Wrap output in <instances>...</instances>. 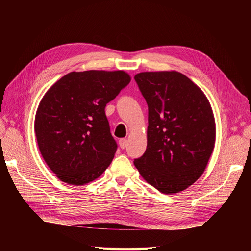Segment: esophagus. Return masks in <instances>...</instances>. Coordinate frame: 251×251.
<instances>
[{
  "instance_id": "1",
  "label": "esophagus",
  "mask_w": 251,
  "mask_h": 251,
  "mask_svg": "<svg viewBox=\"0 0 251 251\" xmlns=\"http://www.w3.org/2000/svg\"><path fill=\"white\" fill-rule=\"evenodd\" d=\"M127 143H128V141L125 138H121L120 140H119V146H120V148L122 150H124L127 147Z\"/></svg>"
}]
</instances>
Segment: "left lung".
Masks as SVG:
<instances>
[{"instance_id": "1", "label": "left lung", "mask_w": 251, "mask_h": 251, "mask_svg": "<svg viewBox=\"0 0 251 251\" xmlns=\"http://www.w3.org/2000/svg\"><path fill=\"white\" fill-rule=\"evenodd\" d=\"M134 79L149 107L148 147L134 165L162 193L180 192L202 175L213 153L212 107L202 90L180 72H141Z\"/></svg>"}]
</instances>
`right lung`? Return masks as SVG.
<instances>
[{
  "mask_svg": "<svg viewBox=\"0 0 251 251\" xmlns=\"http://www.w3.org/2000/svg\"><path fill=\"white\" fill-rule=\"evenodd\" d=\"M130 80L122 70L70 72L46 92L34 131L45 162L61 181L83 185L110 166L117 143L104 108Z\"/></svg>",
  "mask_w": 251,
  "mask_h": 251,
  "instance_id": "add662e5",
  "label": "right lung"
}]
</instances>
